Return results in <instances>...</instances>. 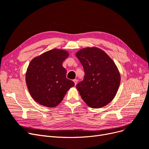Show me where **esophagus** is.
Here are the masks:
<instances>
[{"instance_id": "esophagus-1", "label": "esophagus", "mask_w": 149, "mask_h": 149, "mask_svg": "<svg viewBox=\"0 0 149 149\" xmlns=\"http://www.w3.org/2000/svg\"><path fill=\"white\" fill-rule=\"evenodd\" d=\"M73 81H74V83H75V85H77V79H74V80Z\"/></svg>"}]
</instances>
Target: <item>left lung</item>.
<instances>
[{"mask_svg": "<svg viewBox=\"0 0 149 149\" xmlns=\"http://www.w3.org/2000/svg\"><path fill=\"white\" fill-rule=\"evenodd\" d=\"M84 67V80L76 87L82 100L91 108L102 107L112 101L120 83L113 60L97 48H85L76 53Z\"/></svg>", "mask_w": 149, "mask_h": 149, "instance_id": "left-lung-1", "label": "left lung"}]
</instances>
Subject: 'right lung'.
I'll use <instances>...</instances> for the list:
<instances>
[{
	"mask_svg": "<svg viewBox=\"0 0 149 149\" xmlns=\"http://www.w3.org/2000/svg\"><path fill=\"white\" fill-rule=\"evenodd\" d=\"M69 56L63 49H53L33 59L27 68L26 81L34 100L44 106L56 107L74 86L66 78L62 63Z\"/></svg>",
	"mask_w": 149,
	"mask_h": 149,
	"instance_id": "right-lung-1",
	"label": "right lung"
}]
</instances>
